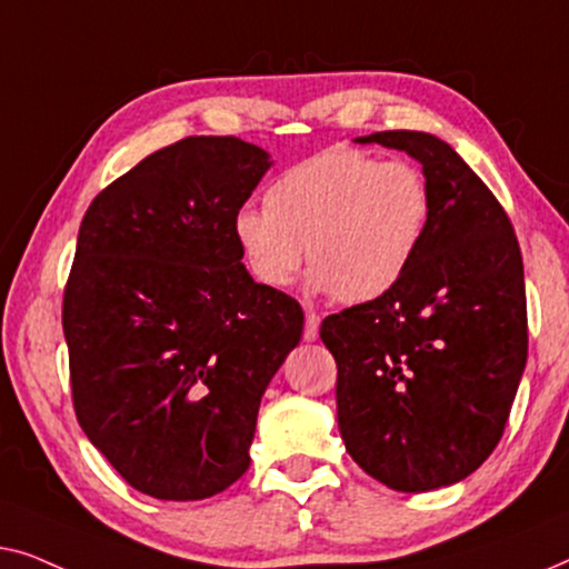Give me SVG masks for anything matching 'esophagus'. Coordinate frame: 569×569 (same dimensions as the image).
Masks as SVG:
<instances>
[{
  "label": "esophagus",
  "mask_w": 569,
  "mask_h": 569,
  "mask_svg": "<svg viewBox=\"0 0 569 569\" xmlns=\"http://www.w3.org/2000/svg\"><path fill=\"white\" fill-rule=\"evenodd\" d=\"M319 335V315L317 311H307V325H303V340H317Z\"/></svg>",
  "instance_id": "1"
}]
</instances>
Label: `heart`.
I'll use <instances>...</instances> for the list:
<instances>
[{
    "label": "heart",
    "instance_id": "obj_1",
    "mask_svg": "<svg viewBox=\"0 0 569 569\" xmlns=\"http://www.w3.org/2000/svg\"><path fill=\"white\" fill-rule=\"evenodd\" d=\"M430 216L433 196L418 164L332 147L278 174L266 208H242L234 239L260 286H286L307 254L315 291L366 303L412 268Z\"/></svg>",
    "mask_w": 569,
    "mask_h": 569
}]
</instances>
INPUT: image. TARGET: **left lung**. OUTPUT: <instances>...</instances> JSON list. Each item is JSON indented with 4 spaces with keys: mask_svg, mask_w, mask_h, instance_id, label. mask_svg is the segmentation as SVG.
Masks as SVG:
<instances>
[{
    "mask_svg": "<svg viewBox=\"0 0 569 569\" xmlns=\"http://www.w3.org/2000/svg\"><path fill=\"white\" fill-rule=\"evenodd\" d=\"M402 149L426 174L433 216L389 293L327 317L338 426L353 461L399 492L469 477L500 443L528 356L523 260L492 190L422 131L356 139Z\"/></svg>",
    "mask_w": 569,
    "mask_h": 569,
    "instance_id": "1",
    "label": "left lung"
}]
</instances>
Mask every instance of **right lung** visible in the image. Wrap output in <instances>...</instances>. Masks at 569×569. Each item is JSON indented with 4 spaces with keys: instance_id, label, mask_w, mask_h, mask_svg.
Instances as JSON below:
<instances>
[{
    "instance_id": "add662e5",
    "label": "right lung",
    "mask_w": 569,
    "mask_h": 569,
    "mask_svg": "<svg viewBox=\"0 0 569 569\" xmlns=\"http://www.w3.org/2000/svg\"><path fill=\"white\" fill-rule=\"evenodd\" d=\"M270 159L237 136H188L87 208L63 288L71 402L133 490L203 500L250 467L260 399L303 311L252 281L234 216Z\"/></svg>"
}]
</instances>
